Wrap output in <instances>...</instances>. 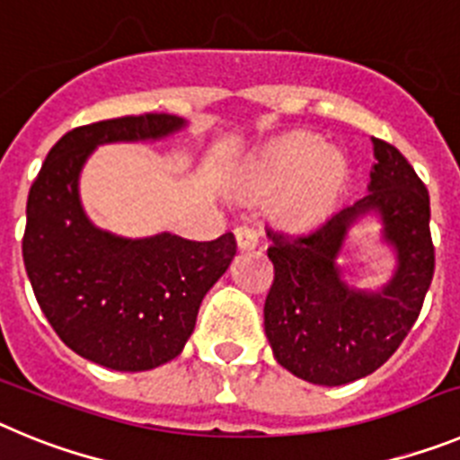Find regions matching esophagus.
Here are the masks:
<instances>
[{
  "label": "esophagus",
  "instance_id": "esophagus-1",
  "mask_svg": "<svg viewBox=\"0 0 460 460\" xmlns=\"http://www.w3.org/2000/svg\"><path fill=\"white\" fill-rule=\"evenodd\" d=\"M234 239H237L239 251H251L258 246V234H255V230H251V227L246 226H239L237 230H234Z\"/></svg>",
  "mask_w": 460,
  "mask_h": 460
}]
</instances>
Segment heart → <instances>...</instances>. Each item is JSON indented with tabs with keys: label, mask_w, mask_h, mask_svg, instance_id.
I'll use <instances>...</instances> for the list:
<instances>
[{
	"label": "heart",
	"mask_w": 460,
	"mask_h": 460,
	"mask_svg": "<svg viewBox=\"0 0 460 460\" xmlns=\"http://www.w3.org/2000/svg\"><path fill=\"white\" fill-rule=\"evenodd\" d=\"M345 180V158L334 149L318 147V142L306 136L276 142L243 170V181L253 190H280L276 209L292 226H308L324 217L343 190Z\"/></svg>",
	"instance_id": "heart-1"
}]
</instances>
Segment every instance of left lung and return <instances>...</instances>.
I'll return each mask as SVG.
<instances>
[{
  "instance_id": "8db88e82",
  "label": "left lung",
  "mask_w": 460,
  "mask_h": 460,
  "mask_svg": "<svg viewBox=\"0 0 460 460\" xmlns=\"http://www.w3.org/2000/svg\"><path fill=\"white\" fill-rule=\"evenodd\" d=\"M376 164L368 193L302 234L267 227L274 283L265 302V334L280 367L313 385L339 387L371 376L403 343L433 280L430 200L424 181L389 142L371 137ZM381 221L397 260L376 291L344 280L338 258L351 226Z\"/></svg>"
}]
</instances>
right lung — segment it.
I'll use <instances>...</instances> for the list:
<instances>
[{
	"mask_svg": "<svg viewBox=\"0 0 460 460\" xmlns=\"http://www.w3.org/2000/svg\"><path fill=\"white\" fill-rule=\"evenodd\" d=\"M177 115L105 119L68 131L27 198L24 270L36 302L75 355L112 371H149L181 355L209 288L237 253L233 233L190 242L172 233L119 237L89 221L80 172L93 149L164 140Z\"/></svg>",
	"mask_w": 460,
	"mask_h": 460,
	"instance_id": "1",
	"label": "right lung"
}]
</instances>
